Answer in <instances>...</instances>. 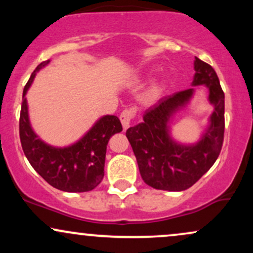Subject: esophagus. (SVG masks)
<instances>
[{
	"label": "esophagus",
	"instance_id": "1",
	"mask_svg": "<svg viewBox=\"0 0 253 253\" xmlns=\"http://www.w3.org/2000/svg\"><path fill=\"white\" fill-rule=\"evenodd\" d=\"M135 112H136L135 108H128V109L123 110V113L120 114V120H121V124H123L124 129L128 128L130 121H132L135 117Z\"/></svg>",
	"mask_w": 253,
	"mask_h": 253
}]
</instances>
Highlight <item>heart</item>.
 <instances>
[{
  "instance_id": "heart-1",
  "label": "heart",
  "mask_w": 253,
  "mask_h": 253,
  "mask_svg": "<svg viewBox=\"0 0 253 253\" xmlns=\"http://www.w3.org/2000/svg\"><path fill=\"white\" fill-rule=\"evenodd\" d=\"M162 92V88L161 85H153L152 88H151L149 91L145 94L144 96V101L146 103H152L155 102V101L157 100V98L159 97V95H161Z\"/></svg>"
}]
</instances>
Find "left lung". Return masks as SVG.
Masks as SVG:
<instances>
[{
  "instance_id": "1",
  "label": "left lung",
  "mask_w": 253,
  "mask_h": 253,
  "mask_svg": "<svg viewBox=\"0 0 253 253\" xmlns=\"http://www.w3.org/2000/svg\"><path fill=\"white\" fill-rule=\"evenodd\" d=\"M193 85H206L208 100L214 106L211 124L201 140L183 145L169 134L172 115L189 102L194 88L162 97L145 112L144 121L126 132L138 162L141 178L159 190L182 191L190 188L215 163L221 151L225 132V94L216 72L210 64L195 57Z\"/></svg>"
}]
</instances>
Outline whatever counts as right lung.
Listing matches in <instances>:
<instances>
[{
	"label": "right lung",
	"mask_w": 253,
	"mask_h": 253,
	"mask_svg": "<svg viewBox=\"0 0 253 253\" xmlns=\"http://www.w3.org/2000/svg\"><path fill=\"white\" fill-rule=\"evenodd\" d=\"M48 63L50 60L40 63L25 85L19 123L22 150L33 169L52 187L68 193L90 191L102 181L107 145L110 136L123 130V126L118 117L106 115L70 146L53 147L43 143L32 129L25 96L37 72Z\"/></svg>",
	"instance_id": "add662e5"
}]
</instances>
